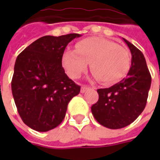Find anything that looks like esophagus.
I'll use <instances>...</instances> for the list:
<instances>
[{
	"label": "esophagus",
	"instance_id": "1",
	"mask_svg": "<svg viewBox=\"0 0 160 160\" xmlns=\"http://www.w3.org/2000/svg\"><path fill=\"white\" fill-rule=\"evenodd\" d=\"M89 89H90V87H89V86H87V85H82V86H81V90H80V92H81V93L86 92V91H87Z\"/></svg>",
	"mask_w": 160,
	"mask_h": 160
}]
</instances>
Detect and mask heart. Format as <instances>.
Returning a JSON list of instances; mask_svg holds the SVG:
<instances>
[{
	"instance_id": "obj_1",
	"label": "heart",
	"mask_w": 160,
	"mask_h": 160,
	"mask_svg": "<svg viewBox=\"0 0 160 160\" xmlns=\"http://www.w3.org/2000/svg\"><path fill=\"white\" fill-rule=\"evenodd\" d=\"M130 54L124 46L100 37H89L79 41L75 50L67 49L62 64L73 79H77L87 69L101 82L109 84L124 77L130 67Z\"/></svg>"
}]
</instances>
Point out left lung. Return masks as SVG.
<instances>
[{
  "label": "left lung",
  "mask_w": 160,
  "mask_h": 160,
  "mask_svg": "<svg viewBox=\"0 0 160 160\" xmlns=\"http://www.w3.org/2000/svg\"><path fill=\"white\" fill-rule=\"evenodd\" d=\"M123 40L132 55L127 77L111 87L97 90L99 100L91 106L98 123L112 129L124 128L138 118L145 108L151 85V75L143 53Z\"/></svg>",
  "instance_id": "left-lung-1"
}]
</instances>
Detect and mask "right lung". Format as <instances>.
I'll return each mask as SVG.
<instances>
[{
  "instance_id": "obj_1",
  "label": "right lung",
  "mask_w": 160,
  "mask_h": 160,
  "mask_svg": "<svg viewBox=\"0 0 160 160\" xmlns=\"http://www.w3.org/2000/svg\"><path fill=\"white\" fill-rule=\"evenodd\" d=\"M79 34L45 36L17 56L11 90L17 111L34 130L46 132L63 121L67 105L80 91L62 67L65 47Z\"/></svg>"
}]
</instances>
